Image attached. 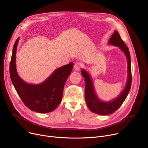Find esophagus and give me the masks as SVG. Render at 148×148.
<instances>
[{
	"instance_id": "obj_1",
	"label": "esophagus",
	"mask_w": 148,
	"mask_h": 148,
	"mask_svg": "<svg viewBox=\"0 0 148 148\" xmlns=\"http://www.w3.org/2000/svg\"><path fill=\"white\" fill-rule=\"evenodd\" d=\"M83 66L84 65L82 63H80V62H77L76 64H75L74 68L75 71H79L81 68H83Z\"/></svg>"
}]
</instances>
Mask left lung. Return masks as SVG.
I'll return each mask as SVG.
<instances>
[{
  "label": "left lung",
  "mask_w": 148,
  "mask_h": 148,
  "mask_svg": "<svg viewBox=\"0 0 148 148\" xmlns=\"http://www.w3.org/2000/svg\"><path fill=\"white\" fill-rule=\"evenodd\" d=\"M108 43L119 47L125 54L128 61V80L126 86L117 98L110 102H103L100 101L97 97L94 86L91 81L90 77L89 74L85 71L82 70V74L84 77V81L86 82L84 90L85 100H86L88 107L90 110L95 113L100 115H107L114 113L121 107L124 101L126 99L131 86L132 82V75H131V58L130 53L128 47L122 40L119 34L118 31H114V34L111 36L108 41Z\"/></svg>",
  "instance_id": "left-lung-1"
}]
</instances>
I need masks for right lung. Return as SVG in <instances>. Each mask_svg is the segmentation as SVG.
<instances>
[{
	"mask_svg": "<svg viewBox=\"0 0 148 148\" xmlns=\"http://www.w3.org/2000/svg\"><path fill=\"white\" fill-rule=\"evenodd\" d=\"M19 37L15 41L10 65L12 83L23 103L30 110L46 113L53 112L61 103L65 83L73 68V63L58 68L44 82L37 85L26 83L18 76L15 54Z\"/></svg>",
	"mask_w": 148,
	"mask_h": 148,
	"instance_id": "right-lung-1",
	"label": "right lung"
}]
</instances>
